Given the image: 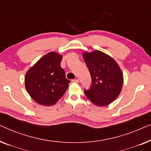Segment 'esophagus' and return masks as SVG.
Masks as SVG:
<instances>
[{
  "instance_id": "34e87169",
  "label": "esophagus",
  "mask_w": 151,
  "mask_h": 151,
  "mask_svg": "<svg viewBox=\"0 0 151 151\" xmlns=\"http://www.w3.org/2000/svg\"><path fill=\"white\" fill-rule=\"evenodd\" d=\"M72 82H76V83H78V82H80V80H79V79H74V80H72Z\"/></svg>"
}]
</instances>
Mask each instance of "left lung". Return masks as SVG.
<instances>
[{
	"label": "left lung",
	"mask_w": 151,
	"mask_h": 151,
	"mask_svg": "<svg viewBox=\"0 0 151 151\" xmlns=\"http://www.w3.org/2000/svg\"><path fill=\"white\" fill-rule=\"evenodd\" d=\"M82 55L92 80L91 87L84 91L86 98L96 106L110 104L122 88L124 78L120 67L112 57L101 51L84 52Z\"/></svg>",
	"instance_id": "obj_1"
}]
</instances>
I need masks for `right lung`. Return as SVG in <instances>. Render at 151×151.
<instances>
[{
    "label": "right lung",
    "instance_id": "right-lung-1",
    "mask_svg": "<svg viewBox=\"0 0 151 151\" xmlns=\"http://www.w3.org/2000/svg\"><path fill=\"white\" fill-rule=\"evenodd\" d=\"M63 55L49 52L37 61L24 76L25 88L35 102L52 106L65 94L70 80L60 67Z\"/></svg>",
    "mask_w": 151,
    "mask_h": 151
}]
</instances>
